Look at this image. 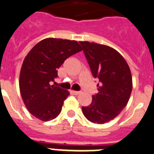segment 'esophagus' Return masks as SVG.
I'll list each match as a JSON object with an SVG mask.
<instances>
[{
	"instance_id": "obj_1",
	"label": "esophagus",
	"mask_w": 154,
	"mask_h": 154,
	"mask_svg": "<svg viewBox=\"0 0 154 154\" xmlns=\"http://www.w3.org/2000/svg\"><path fill=\"white\" fill-rule=\"evenodd\" d=\"M70 93L74 95H78V94H80V91H74V90H70Z\"/></svg>"
}]
</instances>
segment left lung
<instances>
[{"label": "left lung", "mask_w": 154, "mask_h": 154, "mask_svg": "<svg viewBox=\"0 0 154 154\" xmlns=\"http://www.w3.org/2000/svg\"><path fill=\"white\" fill-rule=\"evenodd\" d=\"M99 93L82 111L90 122L104 124L124 109L132 90L131 70L124 57L116 50L104 45L80 42Z\"/></svg>", "instance_id": "obj_1"}]
</instances>
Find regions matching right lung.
<instances>
[{"mask_svg":"<svg viewBox=\"0 0 154 154\" xmlns=\"http://www.w3.org/2000/svg\"><path fill=\"white\" fill-rule=\"evenodd\" d=\"M80 51V45L74 40L48 38L37 43L28 53L19 84L23 100L32 116L47 122L60 114L70 93L50 83L57 77V69L64 61Z\"/></svg>","mask_w":154,"mask_h":154,"instance_id":"obj_1","label":"right lung"}]
</instances>
